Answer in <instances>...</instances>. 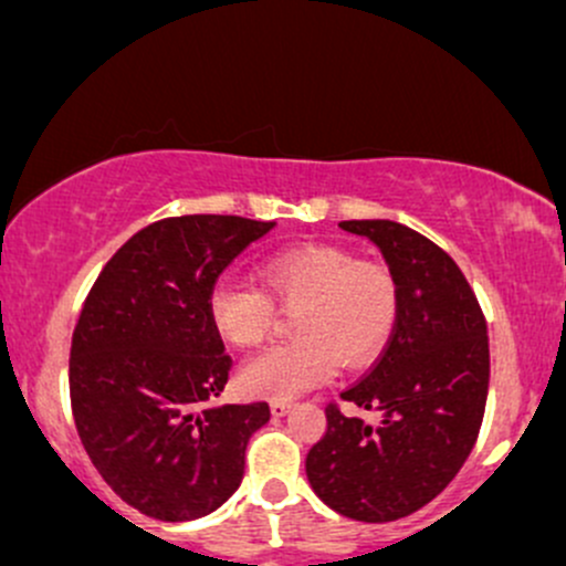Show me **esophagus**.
I'll use <instances>...</instances> for the list:
<instances>
[{
    "instance_id": "34e87169",
    "label": "esophagus",
    "mask_w": 566,
    "mask_h": 566,
    "mask_svg": "<svg viewBox=\"0 0 566 566\" xmlns=\"http://www.w3.org/2000/svg\"><path fill=\"white\" fill-rule=\"evenodd\" d=\"M270 410H272V416H275V418H283V416H289V412H291V402H272Z\"/></svg>"
}]
</instances>
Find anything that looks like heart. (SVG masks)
<instances>
[{"mask_svg": "<svg viewBox=\"0 0 566 566\" xmlns=\"http://www.w3.org/2000/svg\"><path fill=\"white\" fill-rule=\"evenodd\" d=\"M264 294L221 281L208 296L218 337L251 348L270 334L272 302L294 307L296 339L261 350L240 369L242 391L289 402L345 369L364 367L380 354L399 315L397 277L380 261L354 259L337 245H300L272 253L256 266Z\"/></svg>", "mask_w": 566, "mask_h": 566, "instance_id": "b5f03b06", "label": "heart"}]
</instances>
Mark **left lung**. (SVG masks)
Listing matches in <instances>:
<instances>
[{"label": "left lung", "mask_w": 566, "mask_h": 566, "mask_svg": "<svg viewBox=\"0 0 566 566\" xmlns=\"http://www.w3.org/2000/svg\"><path fill=\"white\" fill-rule=\"evenodd\" d=\"M380 248L399 315L373 369L339 394L378 423L326 407L305 470L318 500L364 524L405 518L455 478L483 423L489 337L470 283L442 248L397 221H343Z\"/></svg>", "instance_id": "left-lung-1"}]
</instances>
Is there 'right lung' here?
<instances>
[{
    "label": "right lung",
    "instance_id": "right-lung-1",
    "mask_svg": "<svg viewBox=\"0 0 566 566\" xmlns=\"http://www.w3.org/2000/svg\"><path fill=\"white\" fill-rule=\"evenodd\" d=\"M275 221L180 216L139 229L91 285L70 350V399L91 464L129 507L193 521L240 489L270 405H212L232 358L212 329L218 275Z\"/></svg>",
    "mask_w": 566,
    "mask_h": 566
}]
</instances>
